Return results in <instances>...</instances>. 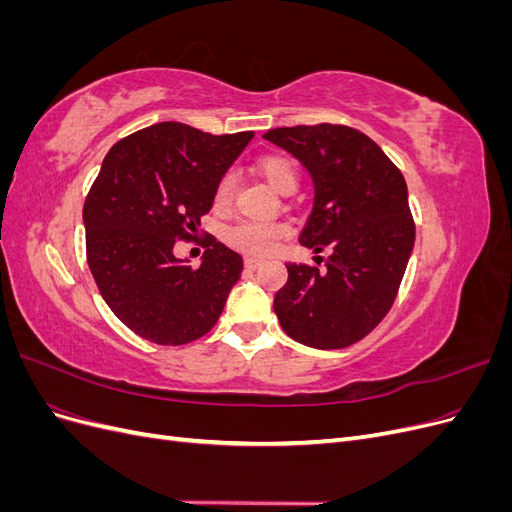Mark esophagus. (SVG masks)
<instances>
[{
    "mask_svg": "<svg viewBox=\"0 0 512 512\" xmlns=\"http://www.w3.org/2000/svg\"><path fill=\"white\" fill-rule=\"evenodd\" d=\"M262 265V262L258 258H245V267L247 269H258Z\"/></svg>",
    "mask_w": 512,
    "mask_h": 512,
    "instance_id": "1",
    "label": "esophagus"
}]
</instances>
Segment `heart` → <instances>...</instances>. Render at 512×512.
<instances>
[{
    "mask_svg": "<svg viewBox=\"0 0 512 512\" xmlns=\"http://www.w3.org/2000/svg\"><path fill=\"white\" fill-rule=\"evenodd\" d=\"M258 173L269 181L271 188L277 192H292L299 183V168L292 160L284 156H267L260 158L258 164ZM235 190H237V179L235 175L224 173L215 185L213 192V205L215 209H228L235 200ZM288 232V226L284 222H260V220H239L232 226L226 228V243L235 247V250L250 254V256H267L273 252V247L277 245L284 235Z\"/></svg>",
    "mask_w": 512,
    "mask_h": 512,
    "instance_id": "b5f03b06",
    "label": "heart"
}]
</instances>
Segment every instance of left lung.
<instances>
[{
    "label": "left lung",
    "instance_id": "1",
    "mask_svg": "<svg viewBox=\"0 0 512 512\" xmlns=\"http://www.w3.org/2000/svg\"><path fill=\"white\" fill-rule=\"evenodd\" d=\"M265 138L312 175L314 209L299 241L316 254L329 250L327 269L288 262V282L273 299L277 320L294 342L346 348L378 327L404 280L414 247L406 179L348 126L275 128Z\"/></svg>",
    "mask_w": 512,
    "mask_h": 512
}]
</instances>
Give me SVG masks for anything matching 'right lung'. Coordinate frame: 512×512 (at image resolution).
<instances>
[{
	"label": "right lung",
	"mask_w": 512,
	"mask_h": 512,
	"mask_svg": "<svg viewBox=\"0 0 512 512\" xmlns=\"http://www.w3.org/2000/svg\"><path fill=\"white\" fill-rule=\"evenodd\" d=\"M252 138L162 121L106 153L83 207L87 265L106 305L143 339L181 346L218 322L243 258L207 235L190 267L175 243L196 235L215 185Z\"/></svg>",
	"instance_id": "right-lung-1"
}]
</instances>
